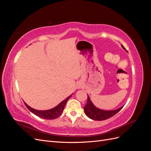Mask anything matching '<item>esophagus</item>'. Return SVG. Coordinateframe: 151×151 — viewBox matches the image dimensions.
Here are the masks:
<instances>
[{
    "instance_id": "1",
    "label": "esophagus",
    "mask_w": 151,
    "mask_h": 151,
    "mask_svg": "<svg viewBox=\"0 0 151 151\" xmlns=\"http://www.w3.org/2000/svg\"><path fill=\"white\" fill-rule=\"evenodd\" d=\"M77 88H81V86H80V85H79L78 86H77Z\"/></svg>"
}]
</instances>
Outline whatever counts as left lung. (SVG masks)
<instances>
[{"label":"left lung","instance_id":"left-lung-1","mask_svg":"<svg viewBox=\"0 0 151 151\" xmlns=\"http://www.w3.org/2000/svg\"><path fill=\"white\" fill-rule=\"evenodd\" d=\"M121 45L123 49L125 50L124 47L122 45ZM123 106L124 105H123L122 106L119 108L114 109V110H103V109H99L94 106V104L91 101L89 95L88 94V102H87L86 106L84 107V111L86 115L91 118V119L98 121H102L106 120L108 118L115 115L123 107Z\"/></svg>","mask_w":151,"mask_h":151}]
</instances>
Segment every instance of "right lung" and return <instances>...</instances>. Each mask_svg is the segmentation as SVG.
<instances>
[{"label":"right lung","instance_id":"obj_1","mask_svg":"<svg viewBox=\"0 0 151 151\" xmlns=\"http://www.w3.org/2000/svg\"><path fill=\"white\" fill-rule=\"evenodd\" d=\"M72 94H73L70 95L69 96H68L65 99L60 102L55 107H54L52 109H47V110H38V109H36L30 107L29 105L27 104L25 102H24V103L26 105L27 108H28L31 112L35 114V115L38 116L42 118H43V119L53 120L58 118L60 115H61L63 109H64V107L65 106L66 103L67 102L68 100L69 99V98L72 96Z\"/></svg>","mask_w":151,"mask_h":151}]
</instances>
